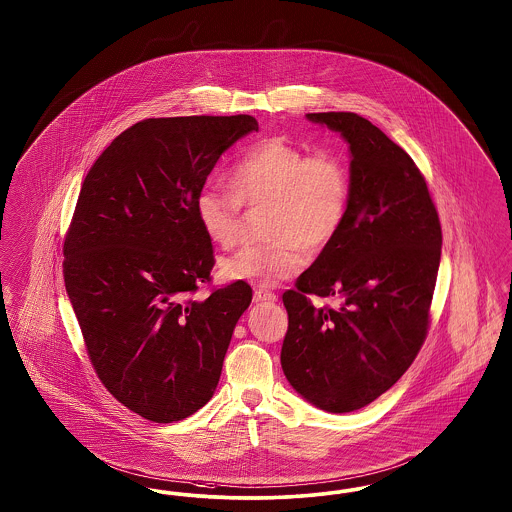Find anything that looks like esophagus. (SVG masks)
Returning a JSON list of instances; mask_svg holds the SVG:
<instances>
[{"label": "esophagus", "instance_id": "1", "mask_svg": "<svg viewBox=\"0 0 512 512\" xmlns=\"http://www.w3.org/2000/svg\"><path fill=\"white\" fill-rule=\"evenodd\" d=\"M255 303H276L278 301V295L268 291V289H255V295H253Z\"/></svg>", "mask_w": 512, "mask_h": 512}]
</instances>
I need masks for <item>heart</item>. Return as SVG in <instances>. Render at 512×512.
<instances>
[{
  "instance_id": "b5f03b06",
  "label": "heart",
  "mask_w": 512,
  "mask_h": 512,
  "mask_svg": "<svg viewBox=\"0 0 512 512\" xmlns=\"http://www.w3.org/2000/svg\"><path fill=\"white\" fill-rule=\"evenodd\" d=\"M230 190L204 186L196 196V219L205 236L234 246L242 228V205H268V244H247L221 261L226 280L276 286L301 272L305 249L318 253L347 223L352 181L347 160L333 150L305 148L284 139L251 144L230 171Z\"/></svg>"
}]
</instances>
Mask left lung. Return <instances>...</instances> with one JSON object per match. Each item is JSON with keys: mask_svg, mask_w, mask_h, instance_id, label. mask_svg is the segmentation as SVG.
I'll return each instance as SVG.
<instances>
[{"mask_svg": "<svg viewBox=\"0 0 512 512\" xmlns=\"http://www.w3.org/2000/svg\"><path fill=\"white\" fill-rule=\"evenodd\" d=\"M308 120L350 144V207L339 236L284 293L287 381L316 408L347 413L379 398L427 339L442 226L408 152L354 112ZM337 296L314 308L309 295Z\"/></svg>", "mask_w": 512, "mask_h": 512, "instance_id": "obj_1", "label": "left lung"}]
</instances>
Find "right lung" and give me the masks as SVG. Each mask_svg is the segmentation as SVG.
<instances>
[{
    "mask_svg": "<svg viewBox=\"0 0 512 512\" xmlns=\"http://www.w3.org/2000/svg\"><path fill=\"white\" fill-rule=\"evenodd\" d=\"M253 116L148 118L91 165L64 238V286L106 390L154 423L204 408L251 287L211 284L196 196Z\"/></svg>",
    "mask_w": 512,
    "mask_h": 512,
    "instance_id": "1",
    "label": "right lung"
}]
</instances>
